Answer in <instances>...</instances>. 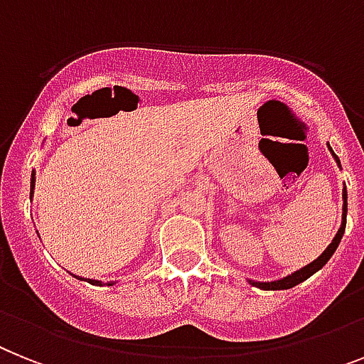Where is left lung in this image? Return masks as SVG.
Wrapping results in <instances>:
<instances>
[{"mask_svg": "<svg viewBox=\"0 0 364 364\" xmlns=\"http://www.w3.org/2000/svg\"><path fill=\"white\" fill-rule=\"evenodd\" d=\"M329 150H331V146H329ZM331 154L333 158L337 160V164L341 165V161H338L337 154L333 152L331 150ZM342 200H344V206H342V225H341V229H338L337 236L333 238V242L327 245V249L323 251L320 257L316 258V260H312L311 264H307L305 268L301 269H297L296 273H292V275H288V277L281 279V281H273V283H257V281H249V283L253 284V287L257 288H262V290H287V288H292L296 287V284L303 283V281H307L309 277H311L312 273H316L318 269H322L323 266H326V262L329 260V258L333 257V253L337 251L338 247V243H341L342 240V234H344V229H346V212H348V191L346 188L342 189Z\"/></svg>", "mask_w": 364, "mask_h": 364, "instance_id": "left-lung-1", "label": "left lung"}]
</instances>
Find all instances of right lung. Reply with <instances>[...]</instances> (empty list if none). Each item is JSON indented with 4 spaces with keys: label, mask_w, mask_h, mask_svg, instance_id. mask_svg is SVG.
I'll return each mask as SVG.
<instances>
[{
    "label": "right lung",
    "mask_w": 364,
    "mask_h": 364,
    "mask_svg": "<svg viewBox=\"0 0 364 364\" xmlns=\"http://www.w3.org/2000/svg\"><path fill=\"white\" fill-rule=\"evenodd\" d=\"M33 189H35V171H33V175H31V197H33ZM74 277H76V275H74ZM77 279H80V277H77ZM87 281H89V283H92V284H100L98 281H92V279H87ZM111 284H113V283H107V287H111Z\"/></svg>",
    "instance_id": "add662e5"
}]
</instances>
